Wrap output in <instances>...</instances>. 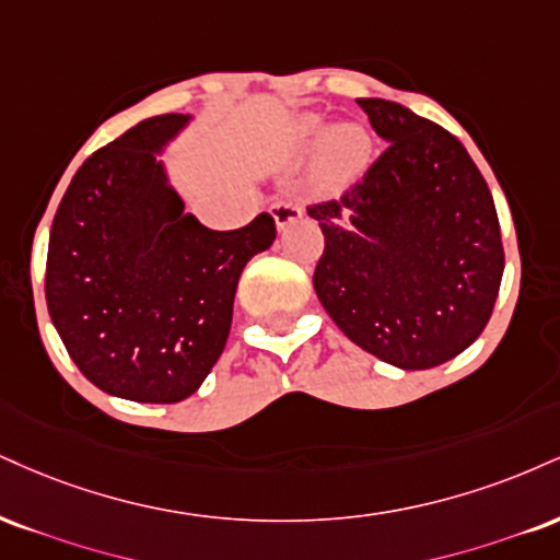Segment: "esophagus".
<instances>
[{
  "instance_id": "esophagus-1",
  "label": "esophagus",
  "mask_w": 560,
  "mask_h": 560,
  "mask_svg": "<svg viewBox=\"0 0 560 560\" xmlns=\"http://www.w3.org/2000/svg\"><path fill=\"white\" fill-rule=\"evenodd\" d=\"M271 215L276 221V229H287L289 224H294V221L302 219V208L298 203H292V200H279V203L271 206Z\"/></svg>"
}]
</instances>
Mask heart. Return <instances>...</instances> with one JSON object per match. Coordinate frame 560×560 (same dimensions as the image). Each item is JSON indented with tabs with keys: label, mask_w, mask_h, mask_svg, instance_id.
<instances>
[{
	"label": "heart",
	"mask_w": 560,
	"mask_h": 560,
	"mask_svg": "<svg viewBox=\"0 0 560 560\" xmlns=\"http://www.w3.org/2000/svg\"><path fill=\"white\" fill-rule=\"evenodd\" d=\"M318 142L322 145L310 172V185L315 192L341 195L365 177L370 159H373V135L368 132V127L357 122L331 127V122L318 114L294 119L292 143L300 153L310 151Z\"/></svg>",
	"instance_id": "1"
}]
</instances>
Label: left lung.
Instances as JSON below:
<instances>
[{
    "label": "left lung",
    "instance_id": "8db88e82",
    "mask_svg": "<svg viewBox=\"0 0 560 560\" xmlns=\"http://www.w3.org/2000/svg\"><path fill=\"white\" fill-rule=\"evenodd\" d=\"M386 151L339 200L307 208L326 237L313 287L357 347L401 370L462 354L503 276L493 195L467 148L386 98H360Z\"/></svg>",
    "mask_w": 560,
    "mask_h": 560
}]
</instances>
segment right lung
Segmentation results:
<instances>
[{"instance_id": "right-lung-1", "label": "right lung", "mask_w": 560, "mask_h": 560, "mask_svg": "<svg viewBox=\"0 0 560 560\" xmlns=\"http://www.w3.org/2000/svg\"><path fill=\"white\" fill-rule=\"evenodd\" d=\"M192 114L143 119L85 159L54 215L46 305L93 386L174 404L224 352L242 268L273 245L268 213L213 232L185 213L159 156Z\"/></svg>"}]
</instances>
